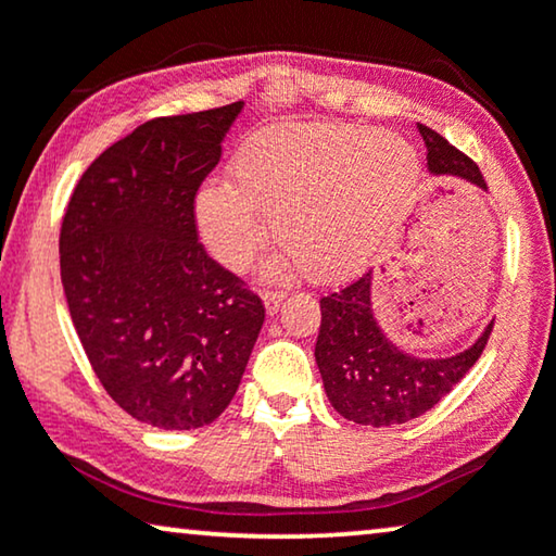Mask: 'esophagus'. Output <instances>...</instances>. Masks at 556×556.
I'll list each match as a JSON object with an SVG mask.
<instances>
[{
  "instance_id": "obj_1",
  "label": "esophagus",
  "mask_w": 556,
  "mask_h": 556,
  "mask_svg": "<svg viewBox=\"0 0 556 556\" xmlns=\"http://www.w3.org/2000/svg\"><path fill=\"white\" fill-rule=\"evenodd\" d=\"M264 299V306H267V314H277L279 304L285 302V292H279V289H269V292L262 294Z\"/></svg>"
}]
</instances>
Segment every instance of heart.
<instances>
[{
	"instance_id": "1",
	"label": "heart",
	"mask_w": 556,
	"mask_h": 556,
	"mask_svg": "<svg viewBox=\"0 0 556 556\" xmlns=\"http://www.w3.org/2000/svg\"><path fill=\"white\" fill-rule=\"evenodd\" d=\"M418 157L395 136L346 123H306L247 140L195 198L202 244L242 269L267 237L292 250L312 279L356 275L389 242L418 185Z\"/></svg>"
}]
</instances>
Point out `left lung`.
Wrapping results in <instances>:
<instances>
[{
	"label": "left lung",
	"instance_id": "obj_1",
	"mask_svg": "<svg viewBox=\"0 0 556 556\" xmlns=\"http://www.w3.org/2000/svg\"><path fill=\"white\" fill-rule=\"evenodd\" d=\"M428 148V170L455 175L482 190L488 185L475 161L435 134L418 126ZM492 324L470 349L447 358L410 356L386 339L371 309V271L354 285L321 296V326L316 339V366L333 410L358 426H401L451 393L480 358Z\"/></svg>",
	"mask_w": 556,
	"mask_h": 556
}]
</instances>
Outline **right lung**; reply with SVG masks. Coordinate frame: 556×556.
<instances>
[{"instance_id": "right-lung-1", "label": "right lung", "mask_w": 556, "mask_h": 556, "mask_svg": "<svg viewBox=\"0 0 556 556\" xmlns=\"http://www.w3.org/2000/svg\"><path fill=\"white\" fill-rule=\"evenodd\" d=\"M242 101L146 121L76 182L61 285L105 393L161 430L213 422L237 393L262 299L198 240L195 198Z\"/></svg>"}]
</instances>
